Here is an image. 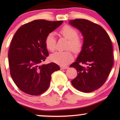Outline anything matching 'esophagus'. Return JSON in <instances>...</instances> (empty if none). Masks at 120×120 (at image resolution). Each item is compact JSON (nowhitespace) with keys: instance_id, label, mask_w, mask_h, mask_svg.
Wrapping results in <instances>:
<instances>
[{"instance_id":"34e87169","label":"esophagus","mask_w":120,"mask_h":120,"mask_svg":"<svg viewBox=\"0 0 120 120\" xmlns=\"http://www.w3.org/2000/svg\"><path fill=\"white\" fill-rule=\"evenodd\" d=\"M68 68V67H67V66L60 67V69H67Z\"/></svg>"}]
</instances>
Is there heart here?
<instances>
[{"instance_id":"b5f03b06","label":"heart","mask_w":120,"mask_h":120,"mask_svg":"<svg viewBox=\"0 0 120 120\" xmlns=\"http://www.w3.org/2000/svg\"><path fill=\"white\" fill-rule=\"evenodd\" d=\"M60 34L68 40V49H70L75 53L81 50L82 43L78 37V32L76 29L69 25H65L60 30ZM56 38L53 33H50L45 39L46 49L50 51H53L56 47ZM50 60L54 63L60 65H66L74 59L73 53L70 51L64 52H56L50 57Z\"/></svg>"}]
</instances>
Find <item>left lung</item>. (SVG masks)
Segmentation results:
<instances>
[{
    "label": "left lung",
    "mask_w": 120,
    "mask_h": 120,
    "mask_svg": "<svg viewBox=\"0 0 120 120\" xmlns=\"http://www.w3.org/2000/svg\"><path fill=\"white\" fill-rule=\"evenodd\" d=\"M69 23L79 30L83 37L81 52L70 65L78 72L71 83L79 91L91 92L103 86L113 66L112 43L106 31L97 24L85 19H75Z\"/></svg>",
    "instance_id": "left-lung-1"
}]
</instances>
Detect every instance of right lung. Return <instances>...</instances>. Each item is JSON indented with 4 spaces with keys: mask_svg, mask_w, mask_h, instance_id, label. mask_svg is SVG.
<instances>
[{
    "mask_svg": "<svg viewBox=\"0 0 120 120\" xmlns=\"http://www.w3.org/2000/svg\"><path fill=\"white\" fill-rule=\"evenodd\" d=\"M62 23L37 19L22 26L15 34L8 53L9 67L13 81L23 92L42 94L50 86L52 74L60 69L55 63H40L49 56L46 37Z\"/></svg>",
    "mask_w": 120,
    "mask_h": 120,
    "instance_id": "right-lung-1",
    "label": "right lung"
}]
</instances>
